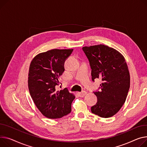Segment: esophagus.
<instances>
[{"instance_id": "obj_1", "label": "esophagus", "mask_w": 147, "mask_h": 147, "mask_svg": "<svg viewBox=\"0 0 147 147\" xmlns=\"http://www.w3.org/2000/svg\"><path fill=\"white\" fill-rule=\"evenodd\" d=\"M77 94H78V95H79V96H80L81 97H83L87 94V92L86 91H83L82 92H78Z\"/></svg>"}]
</instances>
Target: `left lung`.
<instances>
[{
	"label": "left lung",
	"instance_id": "left-lung-1",
	"mask_svg": "<svg viewBox=\"0 0 147 147\" xmlns=\"http://www.w3.org/2000/svg\"><path fill=\"white\" fill-rule=\"evenodd\" d=\"M92 68V80L101 79L100 90L94 92L96 104L93 113L104 118L113 116L125 102L130 87V74L123 55L115 49L99 44L83 47Z\"/></svg>",
	"mask_w": 147,
	"mask_h": 147
}]
</instances>
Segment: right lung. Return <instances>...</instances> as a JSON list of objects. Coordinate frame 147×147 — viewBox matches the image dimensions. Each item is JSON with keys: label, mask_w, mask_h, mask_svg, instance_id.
I'll use <instances>...</instances> for the list:
<instances>
[{"label": "right lung", "mask_w": 147, "mask_h": 147, "mask_svg": "<svg viewBox=\"0 0 147 147\" xmlns=\"http://www.w3.org/2000/svg\"><path fill=\"white\" fill-rule=\"evenodd\" d=\"M73 49H53L37 54L29 68V93L38 110L50 119L61 118L70 113L74 94L66 89L57 90L58 79L65 70L64 62Z\"/></svg>", "instance_id": "right-lung-1"}]
</instances>
